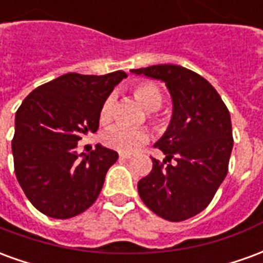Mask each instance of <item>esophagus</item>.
<instances>
[{
    "mask_svg": "<svg viewBox=\"0 0 263 263\" xmlns=\"http://www.w3.org/2000/svg\"><path fill=\"white\" fill-rule=\"evenodd\" d=\"M120 158H121V159H131L132 155L131 154H122V152H121Z\"/></svg>",
    "mask_w": 263,
    "mask_h": 263,
    "instance_id": "34e87169",
    "label": "esophagus"
}]
</instances>
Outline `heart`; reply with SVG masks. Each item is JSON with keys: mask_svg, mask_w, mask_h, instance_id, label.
Returning a JSON list of instances; mask_svg holds the SVG:
<instances>
[{"mask_svg": "<svg viewBox=\"0 0 263 263\" xmlns=\"http://www.w3.org/2000/svg\"><path fill=\"white\" fill-rule=\"evenodd\" d=\"M134 94L138 98V101L142 104L148 111H155L162 104V91L159 87L154 83H141L134 88ZM114 98L107 97L100 109V121L107 122L111 117ZM148 141V134L143 129H132L122 125H114L109 128L108 131L104 132L103 142L108 148L117 149L121 152H134L141 145Z\"/></svg>", "mask_w": 263, "mask_h": 263, "instance_id": "heart-1", "label": "heart"}]
</instances>
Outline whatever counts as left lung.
Returning a JSON list of instances; mask_svg holds the SVG:
<instances>
[{
  "label": "left lung",
  "instance_id": "1",
  "mask_svg": "<svg viewBox=\"0 0 263 263\" xmlns=\"http://www.w3.org/2000/svg\"><path fill=\"white\" fill-rule=\"evenodd\" d=\"M131 73L163 81L173 111L165 134L155 143L175 157V165L152 158L154 167L138 182L146 207L162 218L183 221L201 213L228 172L231 156V117L220 94L204 77L176 65L132 69Z\"/></svg>",
  "mask_w": 263,
  "mask_h": 263
}]
</instances>
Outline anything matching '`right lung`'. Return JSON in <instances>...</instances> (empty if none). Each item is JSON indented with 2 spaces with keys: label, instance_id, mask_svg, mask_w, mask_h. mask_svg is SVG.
I'll return each instance as SVG.
<instances>
[{
  "label": "right lung",
  "instance_id": "add662e5",
  "mask_svg": "<svg viewBox=\"0 0 263 263\" xmlns=\"http://www.w3.org/2000/svg\"><path fill=\"white\" fill-rule=\"evenodd\" d=\"M126 73H67L39 86L15 114L12 139L15 175L41 213L66 220L86 211L101 192L105 175L118 159L97 143L77 154L83 135L96 132L101 105Z\"/></svg>",
  "mask_w": 263,
  "mask_h": 263
}]
</instances>
